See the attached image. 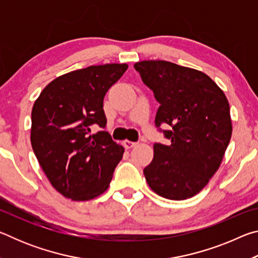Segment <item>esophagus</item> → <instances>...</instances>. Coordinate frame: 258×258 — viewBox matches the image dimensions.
Returning <instances> with one entry per match:
<instances>
[{"mask_svg":"<svg viewBox=\"0 0 258 258\" xmlns=\"http://www.w3.org/2000/svg\"><path fill=\"white\" fill-rule=\"evenodd\" d=\"M137 145H138L137 142L130 141V140H125V141H124V147L126 148V149H131V148H133V147H135Z\"/></svg>","mask_w":258,"mask_h":258,"instance_id":"34e87169","label":"esophagus"}]
</instances>
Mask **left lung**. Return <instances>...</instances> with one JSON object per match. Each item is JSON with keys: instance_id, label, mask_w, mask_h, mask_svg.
I'll list each match as a JSON object with an SVG mask.
<instances>
[{"instance_id": "obj_1", "label": "left lung", "mask_w": 258, "mask_h": 258, "mask_svg": "<svg viewBox=\"0 0 258 258\" xmlns=\"http://www.w3.org/2000/svg\"><path fill=\"white\" fill-rule=\"evenodd\" d=\"M159 102L155 125L169 145H154V159L143 169L157 195L184 200L202 191L221 165L232 123L225 94L211 77L164 60L134 64ZM161 124L171 126L161 130Z\"/></svg>"}]
</instances>
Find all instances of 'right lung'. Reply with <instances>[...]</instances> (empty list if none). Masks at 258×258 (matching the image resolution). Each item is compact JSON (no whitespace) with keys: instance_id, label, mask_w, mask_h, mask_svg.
<instances>
[{"instance_id":"1","label":"right lung","mask_w":258,"mask_h":258,"mask_svg":"<svg viewBox=\"0 0 258 258\" xmlns=\"http://www.w3.org/2000/svg\"><path fill=\"white\" fill-rule=\"evenodd\" d=\"M126 63L78 69L45 86L32 110L30 142L54 189L77 202L106 191L124 148L103 131V98L123 76ZM98 124L95 135L90 127Z\"/></svg>"}]
</instances>
